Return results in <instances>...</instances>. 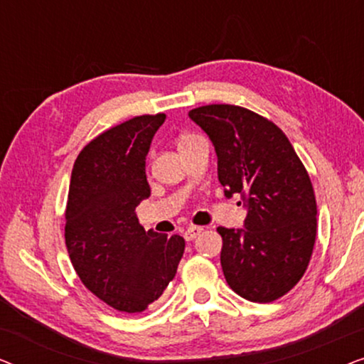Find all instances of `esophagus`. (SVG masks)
Here are the masks:
<instances>
[{
	"mask_svg": "<svg viewBox=\"0 0 364 364\" xmlns=\"http://www.w3.org/2000/svg\"><path fill=\"white\" fill-rule=\"evenodd\" d=\"M202 232H203L202 227H197V225L188 227L187 230L183 232V238H186L187 242H191V240H193V238H197V235H200Z\"/></svg>",
	"mask_w": 364,
	"mask_h": 364,
	"instance_id": "obj_1",
	"label": "esophagus"
}]
</instances>
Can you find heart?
<instances>
[{"instance_id": "obj_1", "label": "heart", "mask_w": 364, "mask_h": 364, "mask_svg": "<svg viewBox=\"0 0 364 364\" xmlns=\"http://www.w3.org/2000/svg\"><path fill=\"white\" fill-rule=\"evenodd\" d=\"M198 139H202V137H198L197 134H192V132H183V134H181V136L177 137V147H178V151H182V149L188 147V146H191V144L198 141Z\"/></svg>"}]
</instances>
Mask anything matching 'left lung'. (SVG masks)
<instances>
[{
	"mask_svg": "<svg viewBox=\"0 0 364 364\" xmlns=\"http://www.w3.org/2000/svg\"><path fill=\"white\" fill-rule=\"evenodd\" d=\"M188 117L213 142L225 196L240 193L248 207L245 228H217L225 280L248 301H275L301 280L315 247L310 176L285 132L250 109L208 104Z\"/></svg>",
	"mask_w": 364,
	"mask_h": 364,
	"instance_id": "8db88e82",
	"label": "left lung"
}]
</instances>
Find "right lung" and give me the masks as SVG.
Instances as JSON below:
<instances>
[{
	"label": "right lung",
	"instance_id": "obj_1",
	"mask_svg": "<svg viewBox=\"0 0 364 364\" xmlns=\"http://www.w3.org/2000/svg\"><path fill=\"white\" fill-rule=\"evenodd\" d=\"M166 114H144L94 137L71 173L64 238L84 287L119 311L146 310L176 277L186 240L144 230L146 156Z\"/></svg>",
	"mask_w": 364,
	"mask_h": 364
}]
</instances>
